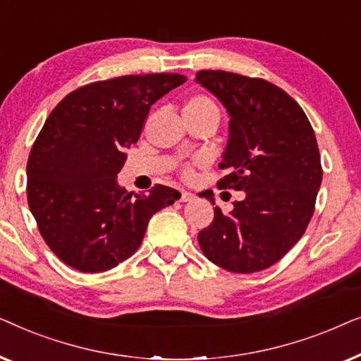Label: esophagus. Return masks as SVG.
Here are the masks:
<instances>
[{
    "label": "esophagus",
    "instance_id": "esophagus-1",
    "mask_svg": "<svg viewBox=\"0 0 361 361\" xmlns=\"http://www.w3.org/2000/svg\"><path fill=\"white\" fill-rule=\"evenodd\" d=\"M194 197H195L194 194H190V192H187V190L180 192V202H190Z\"/></svg>",
    "mask_w": 361,
    "mask_h": 361
}]
</instances>
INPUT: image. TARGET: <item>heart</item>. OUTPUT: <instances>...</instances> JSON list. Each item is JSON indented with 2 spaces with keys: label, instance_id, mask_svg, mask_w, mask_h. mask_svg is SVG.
<instances>
[{
  "label": "heart",
  "instance_id": "heart-1",
  "mask_svg": "<svg viewBox=\"0 0 361 361\" xmlns=\"http://www.w3.org/2000/svg\"><path fill=\"white\" fill-rule=\"evenodd\" d=\"M184 115L187 116H207L214 118V120L219 121L220 118V108L216 105L214 98L209 95H192L185 100L184 105Z\"/></svg>",
  "mask_w": 361,
  "mask_h": 361
}]
</instances>
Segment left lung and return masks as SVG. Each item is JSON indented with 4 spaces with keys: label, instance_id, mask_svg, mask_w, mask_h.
Returning a JSON list of instances; mask_svg holds the SVG:
<instances>
[{
    "label": "left lung",
    "instance_id": "8db88e82",
    "mask_svg": "<svg viewBox=\"0 0 361 361\" xmlns=\"http://www.w3.org/2000/svg\"><path fill=\"white\" fill-rule=\"evenodd\" d=\"M195 82L230 116L220 162L226 176L219 187L245 192L230 214L215 207L199 245L212 263L231 273L263 271L298 243L312 219L322 182L314 130L302 108L263 78L200 71Z\"/></svg>",
    "mask_w": 361,
    "mask_h": 361
}]
</instances>
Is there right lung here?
Here are the masks:
<instances>
[{"mask_svg":"<svg viewBox=\"0 0 361 361\" xmlns=\"http://www.w3.org/2000/svg\"><path fill=\"white\" fill-rule=\"evenodd\" d=\"M184 82L147 73L88 83L44 123L27 159V204L44 241L71 268H115L140 248L151 216L180 199L161 184L133 194L116 177L151 106Z\"/></svg>","mask_w":361,"mask_h":361,"instance_id":"add662e5","label":"right lung"}]
</instances>
